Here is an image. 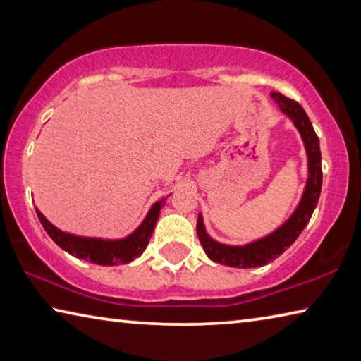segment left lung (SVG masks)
Segmentation results:
<instances>
[{
	"label": "left lung",
	"instance_id": "8db88e82",
	"mask_svg": "<svg viewBox=\"0 0 361 361\" xmlns=\"http://www.w3.org/2000/svg\"><path fill=\"white\" fill-rule=\"evenodd\" d=\"M271 97L279 103V108L288 116L299 133H301L309 159V178L305 183L301 202H299L295 213L288 218V221L280 226L277 231H274L272 234L264 237V239L248 243V245L231 247L210 239L204 228L202 215H199L197 237L202 243L204 252L212 261L229 267H258L269 264L271 261L279 258L286 248L295 243L299 234L307 226L317 204H319L322 191V152L319 137L314 130L312 122H310L309 116L305 114L302 106L296 100H291L279 92H272Z\"/></svg>",
	"mask_w": 361,
	"mask_h": 361
}]
</instances>
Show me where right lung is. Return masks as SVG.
<instances>
[{
	"label": "right lung",
	"instance_id": "add662e5",
	"mask_svg": "<svg viewBox=\"0 0 361 361\" xmlns=\"http://www.w3.org/2000/svg\"><path fill=\"white\" fill-rule=\"evenodd\" d=\"M162 204L164 200L152 205L149 213L145 218V221L140 224V228L135 232H132L129 237L121 240L85 239V237L66 234V232H62L56 226L49 223L38 209H36V215H38L42 228L46 229L49 237L60 248H63L65 252L76 256L79 259L95 262V264L100 266H118L127 264V262L138 258L145 252V248L148 247V242L152 235V231H154Z\"/></svg>",
	"mask_w": 361,
	"mask_h": 361
}]
</instances>
